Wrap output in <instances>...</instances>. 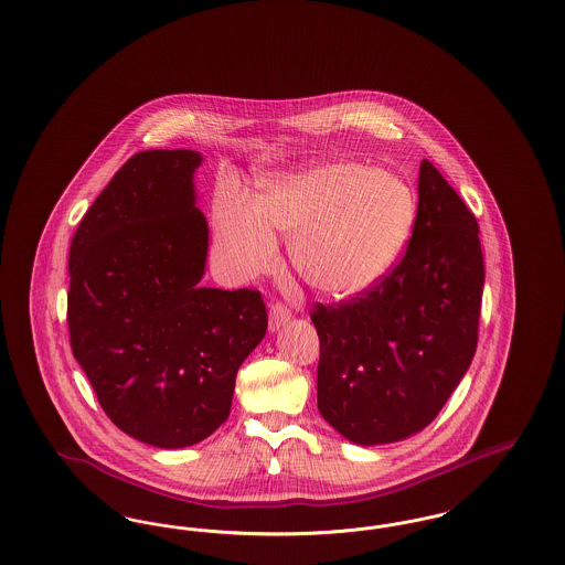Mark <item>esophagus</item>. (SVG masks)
I'll return each mask as SVG.
<instances>
[{
    "mask_svg": "<svg viewBox=\"0 0 565 565\" xmlns=\"http://www.w3.org/2000/svg\"><path fill=\"white\" fill-rule=\"evenodd\" d=\"M292 318V311L288 305H284L281 300H275L270 302L269 309V328L270 330H277L281 323L288 322Z\"/></svg>",
    "mask_w": 565,
    "mask_h": 565,
    "instance_id": "esophagus-1",
    "label": "esophagus"
}]
</instances>
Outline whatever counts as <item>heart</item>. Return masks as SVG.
<instances>
[{"label":"heart","instance_id":"b5f03b06","mask_svg":"<svg viewBox=\"0 0 565 565\" xmlns=\"http://www.w3.org/2000/svg\"><path fill=\"white\" fill-rule=\"evenodd\" d=\"M415 196L403 178L358 162L330 161L260 182L256 201L239 190L215 196V235L235 275L267 269L273 228L290 237L298 275L326 295L369 288L411 235Z\"/></svg>","mask_w":565,"mask_h":565}]
</instances>
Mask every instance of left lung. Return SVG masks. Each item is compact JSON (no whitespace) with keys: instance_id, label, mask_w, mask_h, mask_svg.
Segmentation results:
<instances>
[{"instance_id":"left-lung-1","label":"left lung","mask_w":565,"mask_h":565,"mask_svg":"<svg viewBox=\"0 0 565 565\" xmlns=\"http://www.w3.org/2000/svg\"><path fill=\"white\" fill-rule=\"evenodd\" d=\"M403 258L348 300L311 309L320 337L318 408L358 445L426 428L468 371L479 341V222L430 161Z\"/></svg>"}]
</instances>
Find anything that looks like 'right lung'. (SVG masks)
Wrapping results in <instances>:
<instances>
[{"mask_svg": "<svg viewBox=\"0 0 565 565\" xmlns=\"http://www.w3.org/2000/svg\"><path fill=\"white\" fill-rule=\"evenodd\" d=\"M192 150H143L81 220L70 247L74 358L111 424L180 449L228 417L235 376L267 332L258 290L203 288L207 220Z\"/></svg>", "mask_w": 565, "mask_h": 565, "instance_id": "obj_1", "label": "right lung"}]
</instances>
